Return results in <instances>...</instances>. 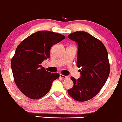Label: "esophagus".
Here are the masks:
<instances>
[{"label":"esophagus","mask_w":122,"mask_h":122,"mask_svg":"<svg viewBox=\"0 0 122 122\" xmlns=\"http://www.w3.org/2000/svg\"><path fill=\"white\" fill-rule=\"evenodd\" d=\"M60 77H61V78H63V79H68V76H64V75H63V74H60Z\"/></svg>","instance_id":"esophagus-1"}]
</instances>
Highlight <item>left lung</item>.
<instances>
[{
	"label": "left lung",
	"instance_id": "left-lung-1",
	"mask_svg": "<svg viewBox=\"0 0 122 122\" xmlns=\"http://www.w3.org/2000/svg\"><path fill=\"white\" fill-rule=\"evenodd\" d=\"M68 36L78 45L76 65L81 68V78L71 76L74 86L68 93L77 101H88L99 92L109 76L107 51L101 41L86 31H76Z\"/></svg>",
	"mask_w": 122,
	"mask_h": 122
}]
</instances>
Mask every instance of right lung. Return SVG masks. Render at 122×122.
I'll list each match as a JSON object with an SVG mask.
<instances>
[{
	"label": "right lung",
	"mask_w": 122,
	"mask_h": 122,
	"mask_svg": "<svg viewBox=\"0 0 122 122\" xmlns=\"http://www.w3.org/2000/svg\"><path fill=\"white\" fill-rule=\"evenodd\" d=\"M64 38L59 33L38 31L17 46L11 67L15 83L25 96L33 99L43 97L50 91L53 81L59 78L58 73L46 71L41 64L50 58L51 46Z\"/></svg>",
	"instance_id": "add662e5"
}]
</instances>
